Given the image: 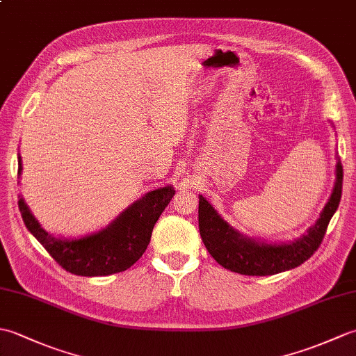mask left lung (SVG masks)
Here are the masks:
<instances>
[{
	"label": "left lung",
	"mask_w": 356,
	"mask_h": 356,
	"mask_svg": "<svg viewBox=\"0 0 356 356\" xmlns=\"http://www.w3.org/2000/svg\"><path fill=\"white\" fill-rule=\"evenodd\" d=\"M343 165L337 162V182L318 220L298 240L291 243H261L241 236L218 216L211 203L199 195L200 237L213 259L225 269L243 275H274L300 266L311 259L326 234L327 225L341 200Z\"/></svg>",
	"instance_id": "1"
}]
</instances>
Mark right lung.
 Masks as SVG:
<instances>
[{
  "instance_id": "add662e5",
  "label": "right lung",
  "mask_w": 356,
  "mask_h": 356,
  "mask_svg": "<svg viewBox=\"0 0 356 356\" xmlns=\"http://www.w3.org/2000/svg\"><path fill=\"white\" fill-rule=\"evenodd\" d=\"M18 157V174H21ZM172 186L147 193L128 207L107 228L81 238H58L41 228L24 199L18 200L22 220L35 238L67 272L82 277H102L127 270L149 243L151 232L174 195Z\"/></svg>"
}]
</instances>
